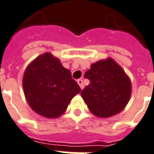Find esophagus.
Here are the masks:
<instances>
[{
    "label": "esophagus",
    "instance_id": "obj_1",
    "mask_svg": "<svg viewBox=\"0 0 154 154\" xmlns=\"http://www.w3.org/2000/svg\"><path fill=\"white\" fill-rule=\"evenodd\" d=\"M77 83H78V85H79V87H80V88H81V89H84V84H83V80L82 79H78V80H77Z\"/></svg>",
    "mask_w": 154,
    "mask_h": 154
}]
</instances>
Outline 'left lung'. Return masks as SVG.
<instances>
[{
  "instance_id": "1",
  "label": "left lung",
  "mask_w": 154,
  "mask_h": 154,
  "mask_svg": "<svg viewBox=\"0 0 154 154\" xmlns=\"http://www.w3.org/2000/svg\"><path fill=\"white\" fill-rule=\"evenodd\" d=\"M85 77L90 83L82 90L81 97L94 115L109 118L126 107L131 97V80L114 59L92 64Z\"/></svg>"
}]
</instances>
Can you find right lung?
I'll return each instance as SVG.
<instances>
[{
	"label": "right lung",
	"instance_id": "add662e5",
	"mask_svg": "<svg viewBox=\"0 0 154 154\" xmlns=\"http://www.w3.org/2000/svg\"><path fill=\"white\" fill-rule=\"evenodd\" d=\"M23 89L28 104L43 117L56 119L65 114L69 103L81 89L71 72L50 52L36 57L23 75Z\"/></svg>",
	"mask_w": 154,
	"mask_h": 154
}]
</instances>
